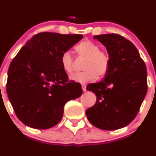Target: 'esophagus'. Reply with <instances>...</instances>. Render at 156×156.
Segmentation results:
<instances>
[{
    "mask_svg": "<svg viewBox=\"0 0 156 156\" xmlns=\"http://www.w3.org/2000/svg\"><path fill=\"white\" fill-rule=\"evenodd\" d=\"M81 87H82V90H83V91H86L87 90V89H86V85L85 84H82V85H81Z\"/></svg>",
    "mask_w": 156,
    "mask_h": 156,
    "instance_id": "esophagus-1",
    "label": "esophagus"
}]
</instances>
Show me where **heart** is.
<instances>
[{"label": "heart", "instance_id": "heart-1", "mask_svg": "<svg viewBox=\"0 0 156 156\" xmlns=\"http://www.w3.org/2000/svg\"><path fill=\"white\" fill-rule=\"evenodd\" d=\"M78 56L85 58L84 72L71 75L70 80L80 84L92 81L96 78H102L107 75L110 66V58L106 51L100 50V45L91 41H84L75 48ZM62 68L67 74L74 71V59L69 50L64 52L60 58Z\"/></svg>", "mask_w": 156, "mask_h": 156}]
</instances>
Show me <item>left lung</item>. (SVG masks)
Segmentation results:
<instances>
[{
    "label": "left lung",
    "instance_id": "left-lung-1",
    "mask_svg": "<svg viewBox=\"0 0 156 156\" xmlns=\"http://www.w3.org/2000/svg\"><path fill=\"white\" fill-rule=\"evenodd\" d=\"M107 50L110 66L101 81L88 84L97 96L86 111L89 122L102 130L127 126L134 119L147 92V72L136 47L117 34L96 35Z\"/></svg>",
    "mask_w": 156,
    "mask_h": 156
}]
</instances>
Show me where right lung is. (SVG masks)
Here are the masks:
<instances>
[{
    "mask_svg": "<svg viewBox=\"0 0 156 156\" xmlns=\"http://www.w3.org/2000/svg\"><path fill=\"white\" fill-rule=\"evenodd\" d=\"M81 34L41 32L20 49L8 70L7 93L18 119L35 129H48L62 118L64 106L82 94L79 83L68 81L60 62L62 53Z\"/></svg>",
    "mask_w": 156,
    "mask_h": 156,
    "instance_id": "add662e5",
    "label": "right lung"
}]
</instances>
